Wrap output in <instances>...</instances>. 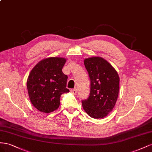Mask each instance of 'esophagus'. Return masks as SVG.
<instances>
[{
    "mask_svg": "<svg viewBox=\"0 0 152 152\" xmlns=\"http://www.w3.org/2000/svg\"><path fill=\"white\" fill-rule=\"evenodd\" d=\"M71 92H72L73 94H76V88L71 89Z\"/></svg>",
    "mask_w": 152,
    "mask_h": 152,
    "instance_id": "obj_1",
    "label": "esophagus"
}]
</instances>
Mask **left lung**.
<instances>
[{"label": "left lung", "instance_id": "1", "mask_svg": "<svg viewBox=\"0 0 152 152\" xmlns=\"http://www.w3.org/2000/svg\"><path fill=\"white\" fill-rule=\"evenodd\" d=\"M90 81L89 97L82 100L85 112L94 118H104L114 107L119 92V76L106 60L92 57L85 60Z\"/></svg>", "mask_w": 152, "mask_h": 152}]
</instances>
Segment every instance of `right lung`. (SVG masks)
Wrapping results in <instances>:
<instances>
[{"label": "right lung", "mask_w": 152, "mask_h": 152, "mask_svg": "<svg viewBox=\"0 0 152 152\" xmlns=\"http://www.w3.org/2000/svg\"><path fill=\"white\" fill-rule=\"evenodd\" d=\"M66 60L51 57L41 60L30 72L27 86L30 101L42 113L56 110L60 105V97L65 92L67 76L62 72Z\"/></svg>", "instance_id": "add662e5"}]
</instances>
